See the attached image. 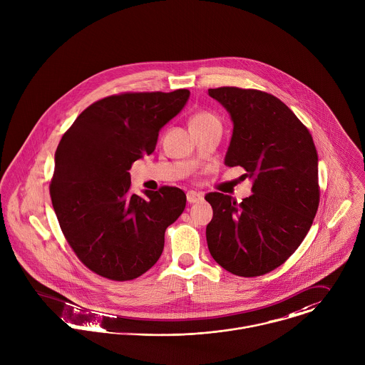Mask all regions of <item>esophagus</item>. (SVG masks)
<instances>
[{"mask_svg":"<svg viewBox=\"0 0 365 365\" xmlns=\"http://www.w3.org/2000/svg\"><path fill=\"white\" fill-rule=\"evenodd\" d=\"M186 199H187V202H190V204L202 202V193L195 192V190H190V192H187V193H186Z\"/></svg>","mask_w":365,"mask_h":365,"instance_id":"esophagus-1","label":"esophagus"}]
</instances>
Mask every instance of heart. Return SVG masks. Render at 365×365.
I'll list each match as a JSON object with an SVG mask.
<instances>
[{
	"label": "heart",
	"instance_id": "heart-1",
	"mask_svg": "<svg viewBox=\"0 0 365 365\" xmlns=\"http://www.w3.org/2000/svg\"><path fill=\"white\" fill-rule=\"evenodd\" d=\"M205 123H220L218 118L210 112V110H202V112H197L192 120H190V125L193 124H205Z\"/></svg>",
	"mask_w": 365,
	"mask_h": 365
}]
</instances>
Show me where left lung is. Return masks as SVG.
<instances>
[{"mask_svg":"<svg viewBox=\"0 0 365 365\" xmlns=\"http://www.w3.org/2000/svg\"><path fill=\"white\" fill-rule=\"evenodd\" d=\"M231 115L225 165L242 166L252 195L211 192L208 250L227 272L257 277L282 266L307 237L319 207L318 153L309 130L279 98L257 89H208Z\"/></svg>","mask_w":365,"mask_h":365,"instance_id":"8db88e82","label":"left lung"}]
</instances>
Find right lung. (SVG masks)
<instances>
[{
  "label": "right lung",
  "instance_id": "add662e5",
  "mask_svg": "<svg viewBox=\"0 0 365 365\" xmlns=\"http://www.w3.org/2000/svg\"><path fill=\"white\" fill-rule=\"evenodd\" d=\"M190 92H123L89 105L64 133L54 160L50 197L60 228L93 273L128 282L160 259L166 228L183 212L179 187L130 192L128 169L154 153L161 127Z\"/></svg>",
  "mask_w": 365,
  "mask_h": 365
}]
</instances>
